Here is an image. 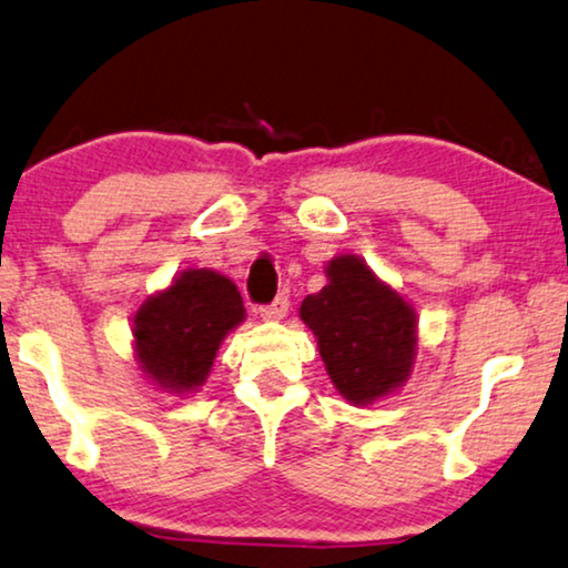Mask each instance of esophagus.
I'll return each instance as SVG.
<instances>
[{
	"label": "esophagus",
	"mask_w": 568,
	"mask_h": 568,
	"mask_svg": "<svg viewBox=\"0 0 568 568\" xmlns=\"http://www.w3.org/2000/svg\"><path fill=\"white\" fill-rule=\"evenodd\" d=\"M286 311H290V300L276 297L274 302H268V305L261 307V318L263 321H282Z\"/></svg>",
	"instance_id": "1"
}]
</instances>
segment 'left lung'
<instances>
[{
	"label": "left lung",
	"mask_w": 568,
	"mask_h": 568,
	"mask_svg": "<svg viewBox=\"0 0 568 568\" xmlns=\"http://www.w3.org/2000/svg\"><path fill=\"white\" fill-rule=\"evenodd\" d=\"M328 284L307 294L300 318L318 336L331 383L352 404H371L407 381L415 363V311L355 255H338Z\"/></svg>",
	"instance_id": "left-lung-1"
}]
</instances>
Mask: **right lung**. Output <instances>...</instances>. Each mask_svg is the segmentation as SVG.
Returning a JSON list of instances; mask_svg holds the SVG:
<instances>
[{
	"label": "right lung",
	"mask_w": 568,
	"mask_h": 568,
	"mask_svg": "<svg viewBox=\"0 0 568 568\" xmlns=\"http://www.w3.org/2000/svg\"><path fill=\"white\" fill-rule=\"evenodd\" d=\"M242 321L237 286L216 271L190 268L135 313L138 363L161 388L193 392L209 375L221 338Z\"/></svg>",
	"instance_id": "right-lung-1"
}]
</instances>
